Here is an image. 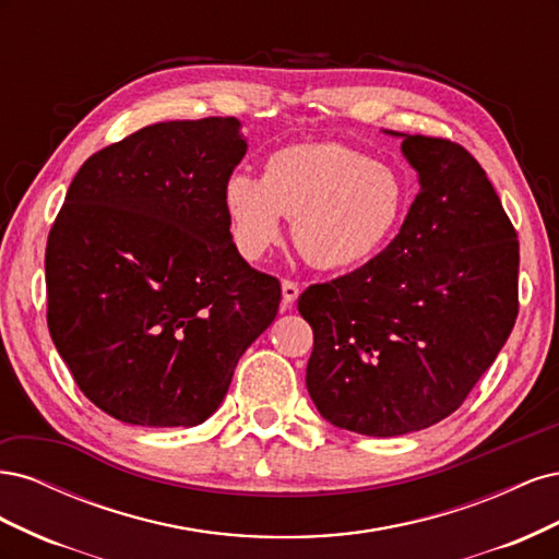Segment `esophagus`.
Here are the masks:
<instances>
[{
	"label": "esophagus",
	"instance_id": "34e87169",
	"mask_svg": "<svg viewBox=\"0 0 559 559\" xmlns=\"http://www.w3.org/2000/svg\"><path fill=\"white\" fill-rule=\"evenodd\" d=\"M298 294H300L298 284L292 282V280H284V282H282V310H292V306L296 302Z\"/></svg>",
	"mask_w": 559,
	"mask_h": 559
}]
</instances>
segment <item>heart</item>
I'll return each instance as SVG.
<instances>
[{"label":"heart","instance_id":"obj_1","mask_svg":"<svg viewBox=\"0 0 559 559\" xmlns=\"http://www.w3.org/2000/svg\"><path fill=\"white\" fill-rule=\"evenodd\" d=\"M235 249L257 261L294 218V242L319 270H354L389 247L411 207L394 167L335 142L292 144L265 160L263 177L233 173L222 189Z\"/></svg>","mask_w":559,"mask_h":559}]
</instances>
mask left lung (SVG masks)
<instances>
[{
	"label": "left lung",
	"mask_w": 559,
	"mask_h": 559,
	"mask_svg": "<svg viewBox=\"0 0 559 559\" xmlns=\"http://www.w3.org/2000/svg\"><path fill=\"white\" fill-rule=\"evenodd\" d=\"M389 134L419 179L399 235L298 298L314 333L306 384L319 415L373 438L452 415L518 317V233L478 160L450 140Z\"/></svg>",
	"instance_id": "8db88e82"
}]
</instances>
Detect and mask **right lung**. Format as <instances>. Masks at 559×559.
Returning <instances> with one entry per match:
<instances>
[{
  "label": "right lung",
  "mask_w": 559,
  "mask_h": 559,
  "mask_svg": "<svg viewBox=\"0 0 559 559\" xmlns=\"http://www.w3.org/2000/svg\"><path fill=\"white\" fill-rule=\"evenodd\" d=\"M238 118L146 126L97 151L48 233V331L79 389L138 427H195L222 405L282 289L235 249L222 189Z\"/></svg>",
  "instance_id": "add662e5"
}]
</instances>
